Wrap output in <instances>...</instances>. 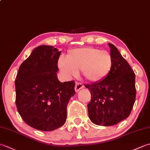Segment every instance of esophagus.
I'll list each match as a JSON object with an SVG mask.
<instances>
[{"mask_svg": "<svg viewBox=\"0 0 150 150\" xmlns=\"http://www.w3.org/2000/svg\"><path fill=\"white\" fill-rule=\"evenodd\" d=\"M83 88H84V86L81 83H79V82H76L75 83V90L76 92H78L79 90H81V89H82Z\"/></svg>", "mask_w": 150, "mask_h": 150, "instance_id": "1", "label": "esophagus"}]
</instances>
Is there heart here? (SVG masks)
Instances as JSON below:
<instances>
[{
    "label": "heart",
    "mask_w": 150,
    "mask_h": 150,
    "mask_svg": "<svg viewBox=\"0 0 150 150\" xmlns=\"http://www.w3.org/2000/svg\"><path fill=\"white\" fill-rule=\"evenodd\" d=\"M60 71L66 77H75L81 70L84 78L90 82L102 81L113 68V59L106 51L93 47H83L69 51L66 60L60 59Z\"/></svg>",
    "instance_id": "obj_1"
}]
</instances>
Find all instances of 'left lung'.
I'll return each instance as SVG.
<instances>
[{"label":"left lung","mask_w":150,"mask_h":150,"mask_svg":"<svg viewBox=\"0 0 150 150\" xmlns=\"http://www.w3.org/2000/svg\"><path fill=\"white\" fill-rule=\"evenodd\" d=\"M113 68L102 81L85 85L91 93L89 118L98 126H110L128 117L135 101V75L117 47L108 44Z\"/></svg>","instance_id":"obj_1"}]
</instances>
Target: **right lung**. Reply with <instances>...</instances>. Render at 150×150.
Here are the masks:
<instances>
[{"instance_id":"1","label":"right lung","mask_w":150,"mask_h":150,"mask_svg":"<svg viewBox=\"0 0 150 150\" xmlns=\"http://www.w3.org/2000/svg\"><path fill=\"white\" fill-rule=\"evenodd\" d=\"M60 53L52 46H38L21 64L15 79L18 112L40 131H53L65 123L67 105L75 94L74 81L62 83L57 77Z\"/></svg>"}]
</instances>
